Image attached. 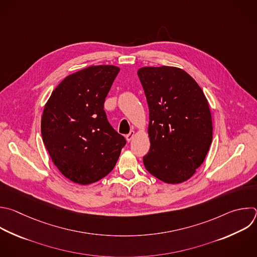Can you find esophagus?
Returning <instances> with one entry per match:
<instances>
[{
	"label": "esophagus",
	"instance_id": "obj_1",
	"mask_svg": "<svg viewBox=\"0 0 257 257\" xmlns=\"http://www.w3.org/2000/svg\"><path fill=\"white\" fill-rule=\"evenodd\" d=\"M134 136H135V132H134V131H131L128 135H126V140H127L128 142H130V141L134 138Z\"/></svg>",
	"mask_w": 257,
	"mask_h": 257
}]
</instances>
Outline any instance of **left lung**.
Returning a JSON list of instances; mask_svg holds the SVG:
<instances>
[{"label":"left lung","mask_w":257,"mask_h":257,"mask_svg":"<svg viewBox=\"0 0 257 257\" xmlns=\"http://www.w3.org/2000/svg\"><path fill=\"white\" fill-rule=\"evenodd\" d=\"M137 74L149 108L147 172L166 184L191 179L212 143L209 102L197 81L175 66H144Z\"/></svg>","instance_id":"1"}]
</instances>
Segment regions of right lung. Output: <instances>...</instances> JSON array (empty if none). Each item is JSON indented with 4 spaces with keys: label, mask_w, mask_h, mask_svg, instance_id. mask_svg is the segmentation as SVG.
I'll return each instance as SVG.
<instances>
[{
    "label": "right lung",
    "mask_w": 257,
    "mask_h": 257,
    "mask_svg": "<svg viewBox=\"0 0 257 257\" xmlns=\"http://www.w3.org/2000/svg\"><path fill=\"white\" fill-rule=\"evenodd\" d=\"M119 71L115 65H93L71 73L44 106L43 142L59 172L75 184L90 185L105 178L126 144L104 111Z\"/></svg>",
    "instance_id": "1"
}]
</instances>
